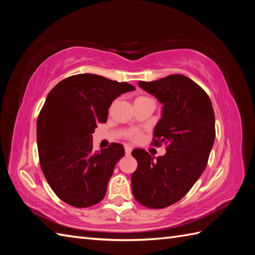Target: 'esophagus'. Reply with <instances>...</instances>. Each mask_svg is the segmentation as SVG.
Returning a JSON list of instances; mask_svg holds the SVG:
<instances>
[{
	"instance_id": "obj_1",
	"label": "esophagus",
	"mask_w": 255,
	"mask_h": 255,
	"mask_svg": "<svg viewBox=\"0 0 255 255\" xmlns=\"http://www.w3.org/2000/svg\"><path fill=\"white\" fill-rule=\"evenodd\" d=\"M131 151H132V147H130V145H128V144L125 145V152H126L127 155L130 154Z\"/></svg>"
}]
</instances>
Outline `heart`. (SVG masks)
I'll return each instance as SVG.
<instances>
[{
	"label": "heart",
	"mask_w": 255,
	"mask_h": 255,
	"mask_svg": "<svg viewBox=\"0 0 255 255\" xmlns=\"http://www.w3.org/2000/svg\"><path fill=\"white\" fill-rule=\"evenodd\" d=\"M139 138H140V132H138V131H133L130 134V139H132V140H138Z\"/></svg>",
	"instance_id": "obj_1"
}]
</instances>
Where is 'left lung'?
I'll return each instance as SVG.
<instances>
[{
  "label": "left lung",
  "instance_id": "8db88e82",
  "mask_svg": "<svg viewBox=\"0 0 255 255\" xmlns=\"http://www.w3.org/2000/svg\"><path fill=\"white\" fill-rule=\"evenodd\" d=\"M138 84L163 104L152 144L164 143L166 153L154 158L144 149L132 151L138 162L132 194L144 207L161 209L185 196L206 169L216 137L214 108L207 93L185 75Z\"/></svg>",
  "mask_w": 255,
  "mask_h": 255
}]
</instances>
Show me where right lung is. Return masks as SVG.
Listing matches in <instances>:
<instances>
[{"label":"right lung","instance_id":"add662e5","mask_svg":"<svg viewBox=\"0 0 255 255\" xmlns=\"http://www.w3.org/2000/svg\"><path fill=\"white\" fill-rule=\"evenodd\" d=\"M134 86L96 74H77L59 82L48 94L37 119V144L42 173L57 196L86 208L104 198L121 143L93 152L97 124L106 123L114 100Z\"/></svg>","mask_w":255,"mask_h":255}]
</instances>
